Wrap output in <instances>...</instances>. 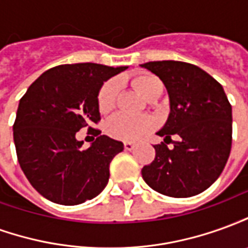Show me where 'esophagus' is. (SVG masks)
Listing matches in <instances>:
<instances>
[{
  "label": "esophagus",
  "mask_w": 248,
  "mask_h": 248,
  "mask_svg": "<svg viewBox=\"0 0 248 248\" xmlns=\"http://www.w3.org/2000/svg\"><path fill=\"white\" fill-rule=\"evenodd\" d=\"M124 150L130 151V150H133V149H134L135 143H134V142H130V140H127V142H124Z\"/></svg>",
  "instance_id": "34e87169"
}]
</instances>
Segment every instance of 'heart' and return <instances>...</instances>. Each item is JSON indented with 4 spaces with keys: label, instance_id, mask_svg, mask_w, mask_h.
I'll return each instance as SVG.
<instances>
[{
    "label": "heart",
    "instance_id": "1",
    "mask_svg": "<svg viewBox=\"0 0 248 248\" xmlns=\"http://www.w3.org/2000/svg\"><path fill=\"white\" fill-rule=\"evenodd\" d=\"M133 86L143 98L150 97L153 93L162 87V82L153 76L142 74L133 78ZM119 93V82L117 79L106 82L98 95V108L101 113H108L115 106ZM153 119L150 117H131L127 114L119 113L108 119L106 124V133L115 140H134L146 134L153 127Z\"/></svg>",
    "mask_w": 248,
    "mask_h": 248
}]
</instances>
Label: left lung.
<instances>
[{"label":"left lung","instance_id":"1","mask_svg":"<svg viewBox=\"0 0 248 248\" xmlns=\"http://www.w3.org/2000/svg\"><path fill=\"white\" fill-rule=\"evenodd\" d=\"M155 74L169 93L170 113L156 135L155 159L143 166L142 178L163 195L194 197L223 171L231 151L232 110L222 85L191 63L154 61L140 65ZM177 135L173 147L167 146Z\"/></svg>","mask_w":248,"mask_h":248}]
</instances>
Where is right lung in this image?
I'll return each instance as SVG.
<instances>
[{
    "label": "right lung",
    "mask_w": 248,
    "mask_h": 248,
    "mask_svg": "<svg viewBox=\"0 0 248 248\" xmlns=\"http://www.w3.org/2000/svg\"><path fill=\"white\" fill-rule=\"evenodd\" d=\"M129 66L73 63L51 67L19 99L13 126L18 163L30 185L51 202L74 206L106 187L110 163L124 143L101 135L89 149L77 131L101 118L98 95L103 82Z\"/></svg>",
    "instance_id": "add662e5"
}]
</instances>
